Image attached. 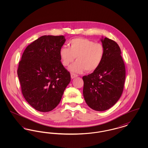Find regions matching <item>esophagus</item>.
I'll return each instance as SVG.
<instances>
[{"mask_svg": "<svg viewBox=\"0 0 148 148\" xmlns=\"http://www.w3.org/2000/svg\"><path fill=\"white\" fill-rule=\"evenodd\" d=\"M77 75L74 74V73H71V79H74L75 77H77Z\"/></svg>", "mask_w": 148, "mask_h": 148, "instance_id": "34e87169", "label": "esophagus"}]
</instances>
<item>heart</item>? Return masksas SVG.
<instances>
[{"label":"heart","instance_id":"heart-1","mask_svg":"<svg viewBox=\"0 0 148 148\" xmlns=\"http://www.w3.org/2000/svg\"><path fill=\"white\" fill-rule=\"evenodd\" d=\"M59 56L64 66H67L75 59L69 70L80 73L85 70L90 73L96 71L101 63L104 56V48L98 42L85 38L73 39L69 42V48L63 47Z\"/></svg>","mask_w":148,"mask_h":148}]
</instances>
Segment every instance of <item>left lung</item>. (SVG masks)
Here are the masks:
<instances>
[{"mask_svg": "<svg viewBox=\"0 0 148 148\" xmlns=\"http://www.w3.org/2000/svg\"><path fill=\"white\" fill-rule=\"evenodd\" d=\"M104 48L103 60L96 71L83 77V95L87 105L97 111L112 107L124 89L125 67L118 44L112 39H101Z\"/></svg>", "mask_w": 148, "mask_h": 148, "instance_id": "left-lung-1", "label": "left lung"}]
</instances>
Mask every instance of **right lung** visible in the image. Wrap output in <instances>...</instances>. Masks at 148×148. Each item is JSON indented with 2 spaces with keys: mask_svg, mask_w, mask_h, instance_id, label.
Instances as JSON below:
<instances>
[{
  "mask_svg": "<svg viewBox=\"0 0 148 148\" xmlns=\"http://www.w3.org/2000/svg\"><path fill=\"white\" fill-rule=\"evenodd\" d=\"M65 40L63 35H44L29 44L21 56L17 71L21 92L38 111L53 110L71 82L59 56Z\"/></svg>",
  "mask_w": 148,
  "mask_h": 148,
  "instance_id": "right-lung-1",
  "label": "right lung"
}]
</instances>
